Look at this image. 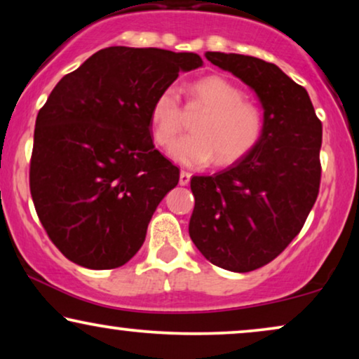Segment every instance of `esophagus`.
I'll use <instances>...</instances> for the list:
<instances>
[{
    "instance_id": "obj_1",
    "label": "esophagus",
    "mask_w": 359,
    "mask_h": 359,
    "mask_svg": "<svg viewBox=\"0 0 359 359\" xmlns=\"http://www.w3.org/2000/svg\"><path fill=\"white\" fill-rule=\"evenodd\" d=\"M189 180H191V173H188V171H181V173H180V184L181 186L189 184Z\"/></svg>"
}]
</instances>
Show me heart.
Instances as JSON below:
<instances>
[{"instance_id":"b5f03b06","label":"heart","mask_w":359,"mask_h":359,"mask_svg":"<svg viewBox=\"0 0 359 359\" xmlns=\"http://www.w3.org/2000/svg\"><path fill=\"white\" fill-rule=\"evenodd\" d=\"M240 88L227 78L209 75L189 86V112L203 111L193 122V134L171 150V156L188 166H204L215 158L230 165L243 158L263 135V114L253 102L243 100ZM151 134L156 144L170 149L184 127V112L173 86L155 97L150 109Z\"/></svg>"}]
</instances>
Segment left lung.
<instances>
[{
  "mask_svg": "<svg viewBox=\"0 0 359 359\" xmlns=\"http://www.w3.org/2000/svg\"><path fill=\"white\" fill-rule=\"evenodd\" d=\"M257 93L263 135L243 158L193 176L189 237L205 259L233 273L273 262L301 232L320 188L322 122L306 88L281 68L240 53L205 52Z\"/></svg>",
  "mask_w": 359,
  "mask_h": 359,
  "instance_id": "obj_1",
  "label": "left lung"
}]
</instances>
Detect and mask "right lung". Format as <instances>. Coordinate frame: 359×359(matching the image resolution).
Here are the masks:
<instances>
[{"instance_id":"1","label":"right lung","mask_w":359,"mask_h":359,"mask_svg":"<svg viewBox=\"0 0 359 359\" xmlns=\"http://www.w3.org/2000/svg\"><path fill=\"white\" fill-rule=\"evenodd\" d=\"M191 52L107 47L57 83L34 130L29 184L53 245L80 266L112 269L144 243L180 170L155 149L150 109Z\"/></svg>"}]
</instances>
